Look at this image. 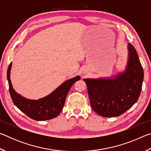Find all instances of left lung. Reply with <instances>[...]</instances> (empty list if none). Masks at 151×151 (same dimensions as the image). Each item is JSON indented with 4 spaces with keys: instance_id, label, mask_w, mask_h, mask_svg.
I'll return each instance as SVG.
<instances>
[{
    "instance_id": "obj_1",
    "label": "left lung",
    "mask_w": 151,
    "mask_h": 151,
    "mask_svg": "<svg viewBox=\"0 0 151 151\" xmlns=\"http://www.w3.org/2000/svg\"><path fill=\"white\" fill-rule=\"evenodd\" d=\"M126 69L109 78H84L92 109L104 117L119 116L137 103L141 92L144 72L137 50L128 44Z\"/></svg>"
}]
</instances>
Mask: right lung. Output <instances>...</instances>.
<instances>
[{"label": "right lung", "mask_w": 151, "mask_h": 151, "mask_svg": "<svg viewBox=\"0 0 151 151\" xmlns=\"http://www.w3.org/2000/svg\"><path fill=\"white\" fill-rule=\"evenodd\" d=\"M11 67L12 63H10L7 70V80L12 100L18 109L35 121H46L57 117L63 109L66 95L71 86L81 79L79 76L68 79L48 96L39 100H30L20 95L14 90L10 78Z\"/></svg>", "instance_id": "right-lung-1"}]
</instances>
